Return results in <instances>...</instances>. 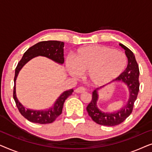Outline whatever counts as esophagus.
I'll return each mask as SVG.
<instances>
[{
    "label": "esophagus",
    "instance_id": "obj_1",
    "mask_svg": "<svg viewBox=\"0 0 152 152\" xmlns=\"http://www.w3.org/2000/svg\"><path fill=\"white\" fill-rule=\"evenodd\" d=\"M86 91V88H84V87H78L77 88H76L75 90V92L77 93H83L84 92V91Z\"/></svg>",
    "mask_w": 152,
    "mask_h": 152
}]
</instances>
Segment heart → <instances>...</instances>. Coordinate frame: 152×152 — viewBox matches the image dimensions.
Wrapping results in <instances>:
<instances>
[{
    "label": "heart",
    "instance_id": "1",
    "mask_svg": "<svg viewBox=\"0 0 152 152\" xmlns=\"http://www.w3.org/2000/svg\"><path fill=\"white\" fill-rule=\"evenodd\" d=\"M127 60L124 53L103 45H89L79 48L73 60L68 59L66 66L72 76L86 73L88 82L101 86L115 80L125 70Z\"/></svg>",
    "mask_w": 152,
    "mask_h": 152
}]
</instances>
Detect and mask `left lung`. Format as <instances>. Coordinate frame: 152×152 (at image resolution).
I'll list each match as a JSON object with an SVG mask.
<instances>
[{"instance_id":"left-lung-1","label":"left lung","mask_w":152,"mask_h":152,"mask_svg":"<svg viewBox=\"0 0 152 152\" xmlns=\"http://www.w3.org/2000/svg\"><path fill=\"white\" fill-rule=\"evenodd\" d=\"M125 50V55L128 59L127 67L120 75L113 80V82H121L126 85L129 91V99L127 102L120 109L113 112L102 111L97 107L99 99L97 88L93 91L92 99L87 106L86 110L88 115L96 123L104 126H115L122 123L132 113L134 104L136 100L139 91V68L134 53L125 45L119 43Z\"/></svg>"}]
</instances>
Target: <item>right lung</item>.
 Listing matches in <instances>:
<instances>
[{"mask_svg":"<svg viewBox=\"0 0 152 152\" xmlns=\"http://www.w3.org/2000/svg\"><path fill=\"white\" fill-rule=\"evenodd\" d=\"M64 43L59 41H41L30 47L24 53L22 59L18 62L15 70L14 76V86L13 97L16 107L20 114L29 121L38 124H49L55 121L58 116L61 115L64 102L68 96L73 92L72 89L66 91L59 95L55 102L51 107L45 110H33L25 108L23 105L18 101L16 94V80L20 70L23 67L33 58L42 56L53 60L56 63L62 64L64 62Z\"/></svg>","mask_w":152,"mask_h":152,"instance_id":"right-lung-1","label":"right lung"}]
</instances>
